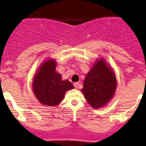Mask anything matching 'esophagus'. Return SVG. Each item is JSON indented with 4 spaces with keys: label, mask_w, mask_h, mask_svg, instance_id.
<instances>
[{
    "label": "esophagus",
    "mask_w": 146,
    "mask_h": 146,
    "mask_svg": "<svg viewBox=\"0 0 146 146\" xmlns=\"http://www.w3.org/2000/svg\"><path fill=\"white\" fill-rule=\"evenodd\" d=\"M74 87L75 88H76V89H77V88H79V82H76V83H75L74 84Z\"/></svg>",
    "instance_id": "obj_1"
}]
</instances>
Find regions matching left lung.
<instances>
[{"instance_id":"8db88e82","label":"left lung","mask_w":146,"mask_h":146,"mask_svg":"<svg viewBox=\"0 0 146 146\" xmlns=\"http://www.w3.org/2000/svg\"><path fill=\"white\" fill-rule=\"evenodd\" d=\"M117 88L114 73L104 60H98L87 74L82 92L90 106L101 108L111 99Z\"/></svg>"}]
</instances>
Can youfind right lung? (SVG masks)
Returning a JSON list of instances; mask_svg holds the SVG:
<instances>
[{
    "instance_id": "1",
    "label": "right lung",
    "mask_w": 146,
    "mask_h": 146,
    "mask_svg": "<svg viewBox=\"0 0 146 146\" xmlns=\"http://www.w3.org/2000/svg\"><path fill=\"white\" fill-rule=\"evenodd\" d=\"M55 62L53 60L44 62L33 83L36 98L47 106H57L63 99L66 91L73 88L69 81L61 80V75L56 72Z\"/></svg>"
}]
</instances>
